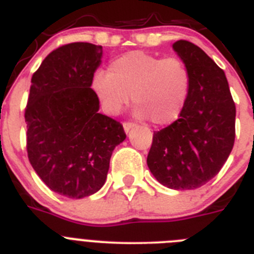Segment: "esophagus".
<instances>
[{
    "label": "esophagus",
    "mask_w": 254,
    "mask_h": 254,
    "mask_svg": "<svg viewBox=\"0 0 254 254\" xmlns=\"http://www.w3.org/2000/svg\"><path fill=\"white\" fill-rule=\"evenodd\" d=\"M134 126H136V125H134L133 122H125V123H123V128H125L126 132H128L129 129L133 128Z\"/></svg>",
    "instance_id": "esophagus-1"
}]
</instances>
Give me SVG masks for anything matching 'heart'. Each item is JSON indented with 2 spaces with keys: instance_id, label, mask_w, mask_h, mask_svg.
<instances>
[{
  "instance_id": "b5f03b06",
  "label": "heart",
  "mask_w": 254,
  "mask_h": 254,
  "mask_svg": "<svg viewBox=\"0 0 254 254\" xmlns=\"http://www.w3.org/2000/svg\"><path fill=\"white\" fill-rule=\"evenodd\" d=\"M91 85L109 114L120 113L132 95L136 116L167 126L185 109L190 73L181 58L132 51L112 60L108 72L96 71Z\"/></svg>"
}]
</instances>
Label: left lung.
I'll return each instance as SVG.
<instances>
[{
	"label": "left lung",
	"mask_w": 254,
	"mask_h": 254,
	"mask_svg": "<svg viewBox=\"0 0 254 254\" xmlns=\"http://www.w3.org/2000/svg\"><path fill=\"white\" fill-rule=\"evenodd\" d=\"M173 49L187 64L190 91L177 121L154 132L147 167L161 185L194 190L223 168L235 140V104L225 73L202 49L177 40Z\"/></svg>",
	"instance_id": "obj_1"
}]
</instances>
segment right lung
<instances>
[{"label":"right lung","instance_id":"add662e5","mask_svg":"<svg viewBox=\"0 0 254 254\" xmlns=\"http://www.w3.org/2000/svg\"><path fill=\"white\" fill-rule=\"evenodd\" d=\"M103 48L69 43L51 52L31 77L26 150L39 178L57 193L82 198L103 187L123 126L99 111L91 89Z\"/></svg>","mask_w":254,"mask_h":254}]
</instances>
